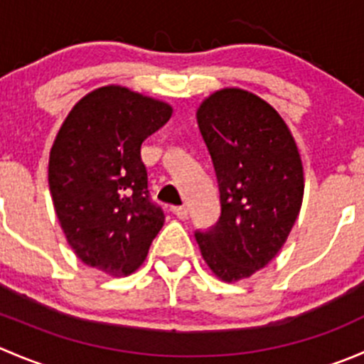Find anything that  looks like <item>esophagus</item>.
<instances>
[{
    "label": "esophagus",
    "instance_id": "1",
    "mask_svg": "<svg viewBox=\"0 0 364 364\" xmlns=\"http://www.w3.org/2000/svg\"><path fill=\"white\" fill-rule=\"evenodd\" d=\"M171 211L172 215H176L178 218H186V216H188V209H186L185 205H172Z\"/></svg>",
    "mask_w": 364,
    "mask_h": 364
}]
</instances>
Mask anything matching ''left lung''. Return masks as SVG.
Listing matches in <instances>:
<instances>
[{
    "label": "left lung",
    "instance_id": "left-lung-1",
    "mask_svg": "<svg viewBox=\"0 0 364 364\" xmlns=\"http://www.w3.org/2000/svg\"><path fill=\"white\" fill-rule=\"evenodd\" d=\"M197 123L222 213L196 240L209 269L230 284L267 266L287 241L303 203V164L280 114L250 91H215L197 109Z\"/></svg>",
    "mask_w": 364,
    "mask_h": 364
}]
</instances>
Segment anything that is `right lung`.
<instances>
[{"instance_id":"add662e5","label":"right lung","mask_w":364,"mask_h":364,"mask_svg":"<svg viewBox=\"0 0 364 364\" xmlns=\"http://www.w3.org/2000/svg\"><path fill=\"white\" fill-rule=\"evenodd\" d=\"M172 116L165 102L123 86L80 98L49 156V188L68 245L86 266L132 274L165 222L149 199L141 146Z\"/></svg>"}]
</instances>
